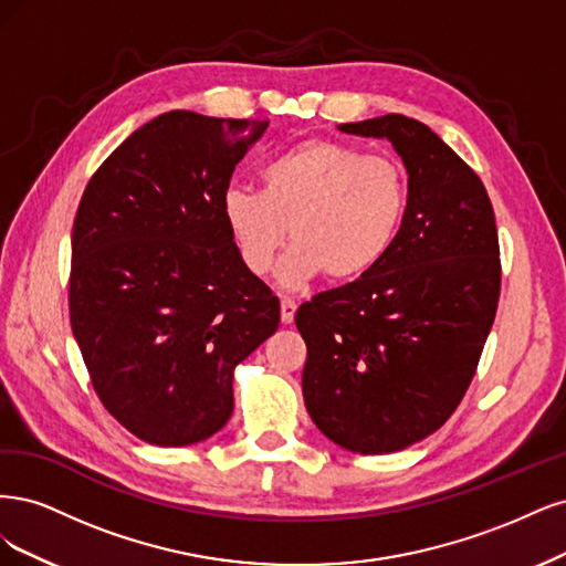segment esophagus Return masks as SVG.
Returning a JSON list of instances; mask_svg holds the SVG:
<instances>
[{"instance_id": "esophagus-1", "label": "esophagus", "mask_w": 566, "mask_h": 566, "mask_svg": "<svg viewBox=\"0 0 566 566\" xmlns=\"http://www.w3.org/2000/svg\"><path fill=\"white\" fill-rule=\"evenodd\" d=\"M296 301H291V298H282V303H280V315H282V324H291L294 322V315H296Z\"/></svg>"}]
</instances>
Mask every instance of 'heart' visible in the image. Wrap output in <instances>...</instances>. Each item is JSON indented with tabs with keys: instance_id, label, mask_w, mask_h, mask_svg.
Instances as JSON below:
<instances>
[{
	"instance_id": "1",
	"label": "heart",
	"mask_w": 566,
	"mask_h": 566,
	"mask_svg": "<svg viewBox=\"0 0 566 566\" xmlns=\"http://www.w3.org/2000/svg\"><path fill=\"white\" fill-rule=\"evenodd\" d=\"M261 186L228 188L221 218L256 277L275 268L291 232L296 244L280 268L284 289L322 272L332 282L364 277L386 259L409 207L402 164L329 138L301 140L265 161Z\"/></svg>"
}]
</instances>
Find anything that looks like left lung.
Instances as JSON below:
<instances>
[{
  "instance_id": "1",
  "label": "left lung",
  "mask_w": 566,
  "mask_h": 566,
  "mask_svg": "<svg viewBox=\"0 0 566 566\" xmlns=\"http://www.w3.org/2000/svg\"><path fill=\"white\" fill-rule=\"evenodd\" d=\"M338 132L390 140L409 207L371 272L298 307L303 399L334 444L392 453L442 428L475 376L501 291L496 218L478 174L426 124L386 115Z\"/></svg>"
}]
</instances>
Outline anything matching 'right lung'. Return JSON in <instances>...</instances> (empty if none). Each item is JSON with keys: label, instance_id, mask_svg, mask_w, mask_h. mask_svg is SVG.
Here are the masks:
<instances>
[{"label": "right lung", "instance_id": "1", "mask_svg": "<svg viewBox=\"0 0 566 566\" xmlns=\"http://www.w3.org/2000/svg\"><path fill=\"white\" fill-rule=\"evenodd\" d=\"M268 119L171 111L88 180L72 226L70 324L103 407L157 447L209 440L237 364L277 332L280 298L221 218L234 164Z\"/></svg>", "mask_w": 566, "mask_h": 566}]
</instances>
